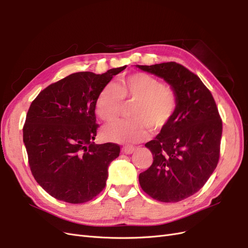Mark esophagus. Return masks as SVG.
<instances>
[{
    "label": "esophagus",
    "instance_id": "1",
    "mask_svg": "<svg viewBox=\"0 0 248 248\" xmlns=\"http://www.w3.org/2000/svg\"><path fill=\"white\" fill-rule=\"evenodd\" d=\"M134 147H132V146H124L123 148H122V151H123V153H125V154H131V153H133V151H134Z\"/></svg>",
    "mask_w": 248,
    "mask_h": 248
}]
</instances>
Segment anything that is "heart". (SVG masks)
<instances>
[{
    "label": "heart",
    "mask_w": 248,
    "mask_h": 248,
    "mask_svg": "<svg viewBox=\"0 0 248 248\" xmlns=\"http://www.w3.org/2000/svg\"><path fill=\"white\" fill-rule=\"evenodd\" d=\"M130 119L104 127V139L131 144L146 139L151 129L158 131L171 121L177 108V95L170 86L145 72H136L108 85L95 101L97 116L112 122L120 116L124 103H131Z\"/></svg>",
    "instance_id": "heart-1"
}]
</instances>
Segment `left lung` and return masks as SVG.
Instances as JSON below:
<instances>
[{
	"label": "left lung",
	"mask_w": 248,
	"mask_h": 248,
	"mask_svg": "<svg viewBox=\"0 0 248 248\" xmlns=\"http://www.w3.org/2000/svg\"><path fill=\"white\" fill-rule=\"evenodd\" d=\"M162 78L174 89L177 108L171 121L145 145L153 163L139 176L141 189L152 199L177 202L198 192L217 167L222 121L209 89L181 64L138 65Z\"/></svg>",
	"instance_id": "obj_1"
}]
</instances>
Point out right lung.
I'll return each instance as SVG.
<instances>
[{"mask_svg":"<svg viewBox=\"0 0 248 248\" xmlns=\"http://www.w3.org/2000/svg\"><path fill=\"white\" fill-rule=\"evenodd\" d=\"M125 68L72 73L42 90L30 106L22 128L29 166L36 181L55 199L80 204L106 187L108 166L119 156L120 146L93 141L99 127L95 101Z\"/></svg>","mask_w":248,"mask_h":248,"instance_id":"right-lung-1","label":"right lung"}]
</instances>
